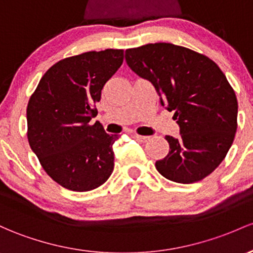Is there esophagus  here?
Masks as SVG:
<instances>
[{
    "label": "esophagus",
    "mask_w": 253,
    "mask_h": 253,
    "mask_svg": "<svg viewBox=\"0 0 253 253\" xmlns=\"http://www.w3.org/2000/svg\"><path fill=\"white\" fill-rule=\"evenodd\" d=\"M134 137L136 138L137 141H141V142H147L149 140V136H142V135H138V134H135Z\"/></svg>",
    "instance_id": "34e87169"
}]
</instances>
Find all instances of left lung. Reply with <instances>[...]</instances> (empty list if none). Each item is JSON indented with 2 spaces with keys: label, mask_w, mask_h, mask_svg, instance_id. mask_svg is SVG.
Instances as JSON below:
<instances>
[{
  "label": "left lung",
  "mask_w": 253,
  "mask_h": 253,
  "mask_svg": "<svg viewBox=\"0 0 253 253\" xmlns=\"http://www.w3.org/2000/svg\"><path fill=\"white\" fill-rule=\"evenodd\" d=\"M126 60L153 84L180 126V137L165 136L170 149L156 162L160 175L183 184L210 175L227 156L238 127V100L222 70L204 54L172 43L130 48Z\"/></svg>",
  "instance_id": "8db88e82"
}]
</instances>
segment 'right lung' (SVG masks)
Returning <instances> with one entry per match:
<instances>
[{
	"label": "right lung",
	"mask_w": 253,
	"mask_h": 253,
	"mask_svg": "<svg viewBox=\"0 0 253 253\" xmlns=\"http://www.w3.org/2000/svg\"><path fill=\"white\" fill-rule=\"evenodd\" d=\"M123 49L86 51L54 64L30 96L26 119L30 147L43 170L73 192H88L110 178L113 143L96 122L104 85L123 64Z\"/></svg>",
	"instance_id": "add662e5"
}]
</instances>
